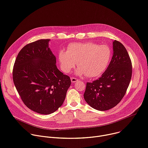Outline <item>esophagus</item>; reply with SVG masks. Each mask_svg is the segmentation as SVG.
Masks as SVG:
<instances>
[{
    "label": "esophagus",
    "mask_w": 148,
    "mask_h": 148,
    "mask_svg": "<svg viewBox=\"0 0 148 148\" xmlns=\"http://www.w3.org/2000/svg\"><path fill=\"white\" fill-rule=\"evenodd\" d=\"M71 82L72 83H75V82H78V79H77V78H74V77H71Z\"/></svg>",
    "instance_id": "1"
}]
</instances>
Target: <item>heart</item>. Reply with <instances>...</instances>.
<instances>
[{
    "label": "heart",
    "mask_w": 148,
    "mask_h": 148,
    "mask_svg": "<svg viewBox=\"0 0 148 148\" xmlns=\"http://www.w3.org/2000/svg\"><path fill=\"white\" fill-rule=\"evenodd\" d=\"M112 58L110 48L93 42L71 43L66 52L60 51L58 60L63 71L69 73L77 62L76 73L88 77H96L104 72Z\"/></svg>",
    "instance_id": "heart-1"
}]
</instances>
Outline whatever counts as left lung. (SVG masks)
Returning a JSON list of instances; mask_svg holds the SVG:
<instances>
[{
    "label": "left lung",
    "mask_w": 148,
    "mask_h": 148,
    "mask_svg": "<svg viewBox=\"0 0 148 148\" xmlns=\"http://www.w3.org/2000/svg\"><path fill=\"white\" fill-rule=\"evenodd\" d=\"M113 57L106 70L99 79L87 83L84 94L87 104L97 110H109L119 104L132 77V62L126 49L116 40L113 42Z\"/></svg>",
    "instance_id": "1"
}]
</instances>
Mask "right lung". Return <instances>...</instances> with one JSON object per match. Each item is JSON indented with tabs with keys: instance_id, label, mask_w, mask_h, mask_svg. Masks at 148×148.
<instances>
[{
	"instance_id": "add662e5",
	"label": "right lung",
	"mask_w": 148,
	"mask_h": 148,
	"mask_svg": "<svg viewBox=\"0 0 148 148\" xmlns=\"http://www.w3.org/2000/svg\"><path fill=\"white\" fill-rule=\"evenodd\" d=\"M39 39L19 51L13 69V80L26 107L39 114H49L58 109L71 85L69 76L57 67L56 58L48 43Z\"/></svg>"
}]
</instances>
